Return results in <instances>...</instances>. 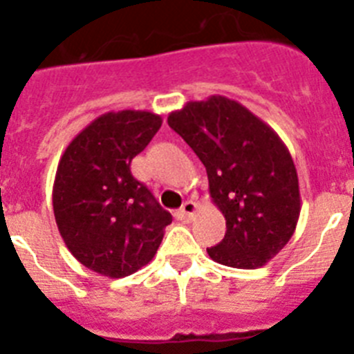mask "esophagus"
Listing matches in <instances>:
<instances>
[{
  "label": "esophagus",
  "instance_id": "esophagus-1",
  "mask_svg": "<svg viewBox=\"0 0 354 354\" xmlns=\"http://www.w3.org/2000/svg\"><path fill=\"white\" fill-rule=\"evenodd\" d=\"M196 211H198V204H195L193 200H186V202L183 204V207L179 209V216L180 218L189 220V218H193V216L196 214Z\"/></svg>",
  "mask_w": 354,
  "mask_h": 354
}]
</instances>
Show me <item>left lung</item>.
Returning <instances> with one entry per match:
<instances>
[{
	"mask_svg": "<svg viewBox=\"0 0 354 354\" xmlns=\"http://www.w3.org/2000/svg\"><path fill=\"white\" fill-rule=\"evenodd\" d=\"M168 126L207 170L209 193L227 232L207 248L218 264L257 270L292 237L301 211L298 171L282 138L241 102L225 95L189 101Z\"/></svg>",
	"mask_w": 354,
	"mask_h": 354,
	"instance_id": "left-lung-1",
	"label": "left lung"
}]
</instances>
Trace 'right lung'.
<instances>
[{
    "label": "right lung",
    "mask_w": 354,
    "mask_h": 354,
    "mask_svg": "<svg viewBox=\"0 0 354 354\" xmlns=\"http://www.w3.org/2000/svg\"><path fill=\"white\" fill-rule=\"evenodd\" d=\"M162 118L145 109L108 111L74 136L53 184V211L68 252L90 271L124 278L154 259L171 214L131 175V161Z\"/></svg>",
    "instance_id": "1"
}]
</instances>
